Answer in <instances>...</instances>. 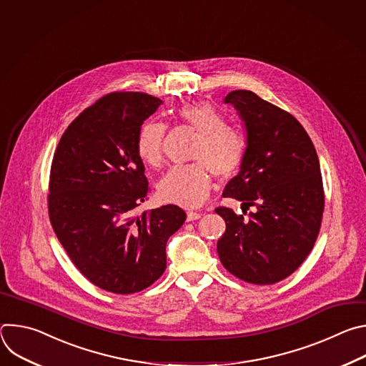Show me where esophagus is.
<instances>
[{
	"mask_svg": "<svg viewBox=\"0 0 366 366\" xmlns=\"http://www.w3.org/2000/svg\"><path fill=\"white\" fill-rule=\"evenodd\" d=\"M199 217H201V214L197 213V212H188L187 213V222H194V220H198Z\"/></svg>",
	"mask_w": 366,
	"mask_h": 366,
	"instance_id": "obj_1",
	"label": "esophagus"
}]
</instances>
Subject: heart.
<instances>
[{"label": "heart", "mask_w": 366, "mask_h": 366, "mask_svg": "<svg viewBox=\"0 0 366 366\" xmlns=\"http://www.w3.org/2000/svg\"><path fill=\"white\" fill-rule=\"evenodd\" d=\"M177 119L198 133L191 153L195 162L171 168L159 182L158 191L164 201L191 208L199 205L210 192L212 172L219 178H229L240 168L246 139L208 102L181 107ZM165 133V124L158 120L144 122L137 132L136 150L149 167L162 162Z\"/></svg>", "instance_id": "b5f03b06"}]
</instances>
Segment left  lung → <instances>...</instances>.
Wrapping results in <instances>:
<instances>
[{
    "label": "left lung",
    "instance_id": "1",
    "mask_svg": "<svg viewBox=\"0 0 366 366\" xmlns=\"http://www.w3.org/2000/svg\"><path fill=\"white\" fill-rule=\"evenodd\" d=\"M246 127V153L240 172L223 197L242 201L243 214L217 207L226 232L217 242L223 267L236 278L271 285L290 277L320 232L325 191L320 162L310 136L288 112L252 91H232ZM249 206L255 210L244 217Z\"/></svg>",
    "mask_w": 366,
    "mask_h": 366
}]
</instances>
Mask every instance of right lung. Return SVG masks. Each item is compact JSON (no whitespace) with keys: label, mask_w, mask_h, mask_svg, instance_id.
Returning a JSON list of instances; mask_svg holds the SVG:
<instances>
[{"label":"right lung","mask_w":366,"mask_h":366,"mask_svg":"<svg viewBox=\"0 0 366 366\" xmlns=\"http://www.w3.org/2000/svg\"><path fill=\"white\" fill-rule=\"evenodd\" d=\"M161 104L144 92L104 95L68 126L51 161V227L78 271L109 292L159 280L167 242L187 219L174 204L136 214L149 192L136 137Z\"/></svg>","instance_id":"right-lung-1"}]
</instances>
